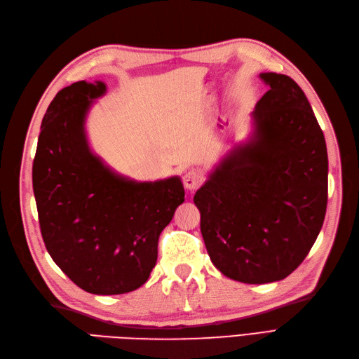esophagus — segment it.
<instances>
[{
    "instance_id": "34e87169",
    "label": "esophagus",
    "mask_w": 359,
    "mask_h": 359,
    "mask_svg": "<svg viewBox=\"0 0 359 359\" xmlns=\"http://www.w3.org/2000/svg\"><path fill=\"white\" fill-rule=\"evenodd\" d=\"M202 180L203 178H202L201 172L190 170L186 173V175H184L182 182H184V187H186L187 190H196L202 184Z\"/></svg>"
}]
</instances>
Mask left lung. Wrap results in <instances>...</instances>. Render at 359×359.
Masks as SVG:
<instances>
[{
  "label": "left lung",
  "instance_id": "obj_1",
  "mask_svg": "<svg viewBox=\"0 0 359 359\" xmlns=\"http://www.w3.org/2000/svg\"><path fill=\"white\" fill-rule=\"evenodd\" d=\"M259 76L269 90L252 114V139L193 199L211 262L248 285L283 280L301 265L328 202L327 144L306 94L286 74Z\"/></svg>",
  "mask_w": 359,
  "mask_h": 359
}]
</instances>
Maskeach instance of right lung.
<instances>
[{"label": "right lung", "instance_id": "1", "mask_svg": "<svg viewBox=\"0 0 359 359\" xmlns=\"http://www.w3.org/2000/svg\"><path fill=\"white\" fill-rule=\"evenodd\" d=\"M102 81L62 88L43 116L32 189L48 253L76 286L119 295L142 286L157 262L161 231L184 202L180 177L128 180L88 144L85 118Z\"/></svg>", "mask_w": 359, "mask_h": 359}]
</instances>
